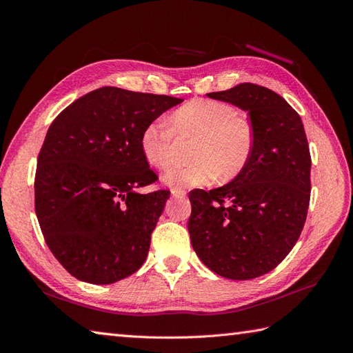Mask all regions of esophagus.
I'll use <instances>...</instances> for the list:
<instances>
[{
    "label": "esophagus",
    "mask_w": 353,
    "mask_h": 353,
    "mask_svg": "<svg viewBox=\"0 0 353 353\" xmlns=\"http://www.w3.org/2000/svg\"><path fill=\"white\" fill-rule=\"evenodd\" d=\"M170 194H172L175 199H185L187 191L179 190V188H172V190H170Z\"/></svg>",
    "instance_id": "esophagus-1"
}]
</instances>
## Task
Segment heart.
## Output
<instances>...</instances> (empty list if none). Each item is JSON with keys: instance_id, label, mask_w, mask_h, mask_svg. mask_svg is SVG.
Instances as JSON below:
<instances>
[{"instance_id": "1", "label": "heart", "mask_w": 353, "mask_h": 353, "mask_svg": "<svg viewBox=\"0 0 353 353\" xmlns=\"http://www.w3.org/2000/svg\"><path fill=\"white\" fill-rule=\"evenodd\" d=\"M176 140H193L188 148L191 162L169 168L163 183L175 188L208 185L213 179L227 183L249 165L254 148V130L248 117L232 105L208 99H196L181 105L169 119V126L148 123L140 138L145 162L166 168L175 153Z\"/></svg>"}]
</instances>
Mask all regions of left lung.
<instances>
[{
    "instance_id": "left-lung-1",
    "label": "left lung",
    "mask_w": 353,
    "mask_h": 353,
    "mask_svg": "<svg viewBox=\"0 0 353 353\" xmlns=\"http://www.w3.org/2000/svg\"><path fill=\"white\" fill-rule=\"evenodd\" d=\"M208 97L248 112L254 130L249 165L227 185L190 193L188 232L210 271L252 280L272 271L303 230L311 199V154L301 116L281 95L240 83Z\"/></svg>"
}]
</instances>
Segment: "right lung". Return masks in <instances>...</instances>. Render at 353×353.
I'll use <instances>...</instances> for the list:
<instances>
[{"mask_svg": "<svg viewBox=\"0 0 353 353\" xmlns=\"http://www.w3.org/2000/svg\"><path fill=\"white\" fill-rule=\"evenodd\" d=\"M181 101L103 87L50 125L38 156L35 212L51 253L74 279L112 284L144 263L170 193L137 191L157 179L140 138Z\"/></svg>", "mask_w": 353, "mask_h": 353, "instance_id": "obj_1", "label": "right lung"}]
</instances>
